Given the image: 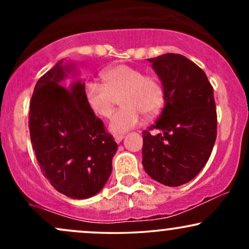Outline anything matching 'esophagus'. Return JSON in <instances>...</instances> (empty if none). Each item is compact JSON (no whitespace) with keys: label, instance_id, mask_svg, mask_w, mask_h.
Listing matches in <instances>:
<instances>
[{"label":"esophagus","instance_id":"esophagus-1","mask_svg":"<svg viewBox=\"0 0 249 249\" xmlns=\"http://www.w3.org/2000/svg\"><path fill=\"white\" fill-rule=\"evenodd\" d=\"M123 138H124V136H123V134H116L115 136L116 142H121L123 141Z\"/></svg>","mask_w":249,"mask_h":249}]
</instances>
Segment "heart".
Segmentation results:
<instances>
[{"instance_id":"1","label":"heart","mask_w":249,"mask_h":249,"mask_svg":"<svg viewBox=\"0 0 249 249\" xmlns=\"http://www.w3.org/2000/svg\"><path fill=\"white\" fill-rule=\"evenodd\" d=\"M101 78L103 85L92 82L84 85L83 97L91 112L103 119L110 118L119 97L122 107L111 119V132H126L141 123V115L150 118L162 107L164 88L157 76L119 64L103 71Z\"/></svg>"}]
</instances>
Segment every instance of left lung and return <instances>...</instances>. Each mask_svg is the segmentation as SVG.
<instances>
[{
	"mask_svg": "<svg viewBox=\"0 0 249 249\" xmlns=\"http://www.w3.org/2000/svg\"><path fill=\"white\" fill-rule=\"evenodd\" d=\"M164 88L165 107L153 125L142 131V166L151 178L180 186L198 174L216 139L213 87L196 63L179 53L150 58ZM152 129H159L151 135Z\"/></svg>",
	"mask_w": 249,
	"mask_h": 249,
	"instance_id": "1",
	"label": "left lung"
}]
</instances>
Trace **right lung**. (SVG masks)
<instances>
[{
  "mask_svg": "<svg viewBox=\"0 0 249 249\" xmlns=\"http://www.w3.org/2000/svg\"><path fill=\"white\" fill-rule=\"evenodd\" d=\"M69 71L71 65L63 67L59 61L36 83L30 101V139L43 176L55 190L69 198L87 199L104 187L118 146L88 107L84 83L61 85Z\"/></svg>",
  "mask_w": 249,
  "mask_h": 249,
  "instance_id": "obj_1",
  "label": "right lung"
}]
</instances>
